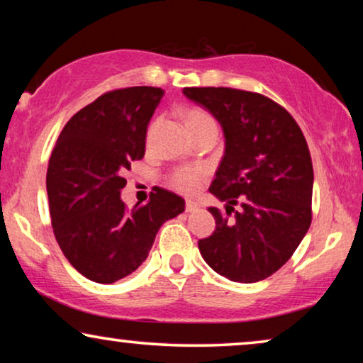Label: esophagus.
Listing matches in <instances>:
<instances>
[{
	"label": "esophagus",
	"instance_id": "1",
	"mask_svg": "<svg viewBox=\"0 0 363 363\" xmlns=\"http://www.w3.org/2000/svg\"><path fill=\"white\" fill-rule=\"evenodd\" d=\"M198 208H200V205H198V203H196L195 200H186V206H185V210H186L188 213L196 211Z\"/></svg>",
	"mask_w": 363,
	"mask_h": 363
}]
</instances>
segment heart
<instances>
[{"label":"heart","mask_w":363,"mask_h":363,"mask_svg":"<svg viewBox=\"0 0 363 363\" xmlns=\"http://www.w3.org/2000/svg\"><path fill=\"white\" fill-rule=\"evenodd\" d=\"M185 123L188 128L200 127V125H208V123H215L210 113L205 111H200V108H191L185 113ZM206 175V170L201 167H185L177 170L172 175V183L177 190L183 193H193L200 188L203 178Z\"/></svg>","instance_id":"1"}]
</instances>
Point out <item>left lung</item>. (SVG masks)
<instances>
[{
    "label": "left lung",
    "mask_w": 363,
    "mask_h": 363,
    "mask_svg": "<svg viewBox=\"0 0 363 363\" xmlns=\"http://www.w3.org/2000/svg\"><path fill=\"white\" fill-rule=\"evenodd\" d=\"M183 94L216 118L225 137L210 193L226 211L208 208L216 228L198 241L203 259L230 281L266 279L289 261L311 226L314 172L306 138L291 113L261 94L228 87Z\"/></svg>",
    "instance_id": "1"
}]
</instances>
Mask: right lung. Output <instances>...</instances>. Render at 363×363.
<instances>
[{"instance_id": "obj_1", "label": "right lung", "mask_w": 363, "mask_h": 363, "mask_svg": "<svg viewBox=\"0 0 363 363\" xmlns=\"http://www.w3.org/2000/svg\"><path fill=\"white\" fill-rule=\"evenodd\" d=\"M163 94L147 86L104 94L66 123L49 160L54 236L67 261L99 284L132 274L163 223L185 211V200L163 188L132 210L121 196L123 173L145 155L148 122Z\"/></svg>"}]
</instances>
